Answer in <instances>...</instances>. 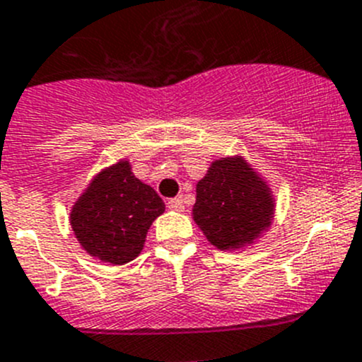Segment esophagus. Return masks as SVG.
Segmentation results:
<instances>
[{
  "instance_id": "34e87169",
  "label": "esophagus",
  "mask_w": 362,
  "mask_h": 362,
  "mask_svg": "<svg viewBox=\"0 0 362 362\" xmlns=\"http://www.w3.org/2000/svg\"><path fill=\"white\" fill-rule=\"evenodd\" d=\"M168 209L175 210V212H182V210H184V199L182 198L168 199Z\"/></svg>"
}]
</instances>
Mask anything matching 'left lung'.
<instances>
[{"mask_svg":"<svg viewBox=\"0 0 362 362\" xmlns=\"http://www.w3.org/2000/svg\"><path fill=\"white\" fill-rule=\"evenodd\" d=\"M274 217L267 182L242 159L221 157L196 184L192 219L221 251L251 245Z\"/></svg>","mask_w":362,"mask_h":362,"instance_id":"1","label":"left lung"}]
</instances>
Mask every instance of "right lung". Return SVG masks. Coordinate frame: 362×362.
<instances>
[{"label": "right lung", "instance_id": "right-lung-1", "mask_svg": "<svg viewBox=\"0 0 362 362\" xmlns=\"http://www.w3.org/2000/svg\"><path fill=\"white\" fill-rule=\"evenodd\" d=\"M164 202L150 185L134 177L129 160L100 171L70 212V226L88 255L124 265L141 252Z\"/></svg>", "mask_w": 362, "mask_h": 362}]
</instances>
